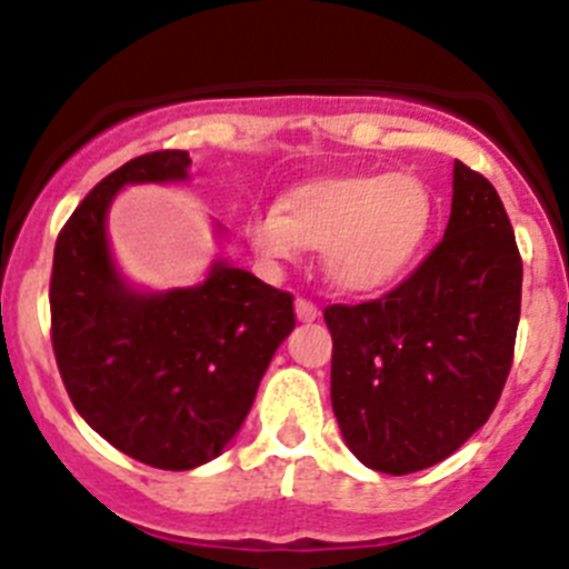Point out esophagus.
I'll list each match as a JSON object with an SVG mask.
<instances>
[{"instance_id": "esophagus-1", "label": "esophagus", "mask_w": 569, "mask_h": 569, "mask_svg": "<svg viewBox=\"0 0 569 569\" xmlns=\"http://www.w3.org/2000/svg\"><path fill=\"white\" fill-rule=\"evenodd\" d=\"M295 311H297V320H300V322H315L317 317H320V309H317V303H311V300H306V297H297Z\"/></svg>"}]
</instances>
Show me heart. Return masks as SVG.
<instances>
[{
    "instance_id": "heart-1",
    "label": "heart",
    "mask_w": 569,
    "mask_h": 569,
    "mask_svg": "<svg viewBox=\"0 0 569 569\" xmlns=\"http://www.w3.org/2000/svg\"><path fill=\"white\" fill-rule=\"evenodd\" d=\"M433 227V196L411 172L335 176L300 183L278 209L249 214L247 238L269 260L322 252L331 286L368 295L391 286L422 252Z\"/></svg>"
}]
</instances>
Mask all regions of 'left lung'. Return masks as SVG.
<instances>
[{"label": "left lung", "instance_id": "8db88e82", "mask_svg": "<svg viewBox=\"0 0 569 569\" xmlns=\"http://www.w3.org/2000/svg\"><path fill=\"white\" fill-rule=\"evenodd\" d=\"M521 254L493 183L453 163L445 238L397 289L326 306L331 408L362 465L425 470L493 413L513 366Z\"/></svg>", "mask_w": 569, "mask_h": 569}]
</instances>
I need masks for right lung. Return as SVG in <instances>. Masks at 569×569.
<instances>
[{"label": "right lung", "instance_id": "1", "mask_svg": "<svg viewBox=\"0 0 569 569\" xmlns=\"http://www.w3.org/2000/svg\"><path fill=\"white\" fill-rule=\"evenodd\" d=\"M187 150L138 156L96 183L56 238L50 340L70 402L127 457L161 470L209 462L247 419L295 297L218 263L192 289L138 295L107 243L124 183L183 181Z\"/></svg>", "mask_w": 569, "mask_h": 569}]
</instances>
